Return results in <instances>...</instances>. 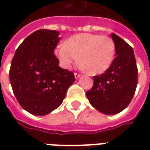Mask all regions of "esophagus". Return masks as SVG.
<instances>
[{"instance_id":"34e87169","label":"esophagus","mask_w":150,"mask_h":150,"mask_svg":"<svg viewBox=\"0 0 150 150\" xmlns=\"http://www.w3.org/2000/svg\"><path fill=\"white\" fill-rule=\"evenodd\" d=\"M81 76V75L80 74H79V73H75V79H79V77Z\"/></svg>"}]
</instances>
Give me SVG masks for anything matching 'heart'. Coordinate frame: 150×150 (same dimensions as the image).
<instances>
[{
    "mask_svg": "<svg viewBox=\"0 0 150 150\" xmlns=\"http://www.w3.org/2000/svg\"><path fill=\"white\" fill-rule=\"evenodd\" d=\"M115 43L107 36L93 34H79L61 43L54 50L59 65L70 69L73 62L91 74H102L110 67L115 55ZM79 55L78 56V54Z\"/></svg>",
    "mask_w": 150,
    "mask_h": 150,
    "instance_id": "obj_1",
    "label": "heart"
}]
</instances>
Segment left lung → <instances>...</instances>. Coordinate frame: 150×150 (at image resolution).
I'll return each mask as SVG.
<instances>
[{"label":"left lung","mask_w":150,"mask_h":150,"mask_svg":"<svg viewBox=\"0 0 150 150\" xmlns=\"http://www.w3.org/2000/svg\"><path fill=\"white\" fill-rule=\"evenodd\" d=\"M116 58L104 74L93 77L94 83L87 91L93 108L106 115H115L128 107L137 85V67L133 50L125 41L111 34Z\"/></svg>","instance_id":"1"}]
</instances>
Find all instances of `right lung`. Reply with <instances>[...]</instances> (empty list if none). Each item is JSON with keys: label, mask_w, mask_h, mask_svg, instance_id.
Masks as SVG:
<instances>
[{"label": "right lung", "mask_w": 150, "mask_h": 150, "mask_svg": "<svg viewBox=\"0 0 150 150\" xmlns=\"http://www.w3.org/2000/svg\"><path fill=\"white\" fill-rule=\"evenodd\" d=\"M59 32L39 30L21 42L9 70L13 91L21 107L35 116L49 114L62 104L74 74L59 66L54 54Z\"/></svg>", "instance_id": "1"}]
</instances>
